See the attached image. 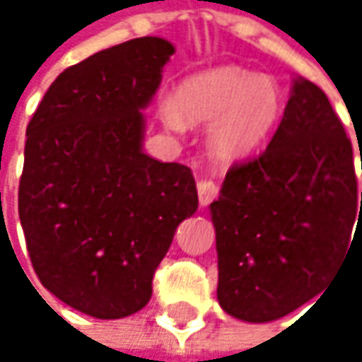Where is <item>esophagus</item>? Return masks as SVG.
Instances as JSON below:
<instances>
[{"label": "esophagus", "instance_id": "obj_1", "mask_svg": "<svg viewBox=\"0 0 362 362\" xmlns=\"http://www.w3.org/2000/svg\"><path fill=\"white\" fill-rule=\"evenodd\" d=\"M197 193H199V203H201V205H209L211 201L217 197L219 189H217V185H215V181H211V179H199Z\"/></svg>", "mask_w": 362, "mask_h": 362}]
</instances>
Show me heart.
<instances>
[{
	"mask_svg": "<svg viewBox=\"0 0 362 362\" xmlns=\"http://www.w3.org/2000/svg\"><path fill=\"white\" fill-rule=\"evenodd\" d=\"M281 95L267 75L245 69H217L191 77L167 97L159 113L173 131L189 123L211 121L207 141L221 159H237L255 151L279 119Z\"/></svg>",
	"mask_w": 362,
	"mask_h": 362,
	"instance_id": "heart-1",
	"label": "heart"
}]
</instances>
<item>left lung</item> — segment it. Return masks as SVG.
Listing matches in <instances>:
<instances>
[{"instance_id": "1", "label": "left lung", "mask_w": 362, "mask_h": 362, "mask_svg": "<svg viewBox=\"0 0 362 362\" xmlns=\"http://www.w3.org/2000/svg\"><path fill=\"white\" fill-rule=\"evenodd\" d=\"M361 217L351 139L325 91L299 77L265 151L233 165L211 203L223 311L269 322L317 297Z\"/></svg>"}]
</instances>
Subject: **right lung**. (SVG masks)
<instances>
[{
    "mask_svg": "<svg viewBox=\"0 0 362 362\" xmlns=\"http://www.w3.org/2000/svg\"><path fill=\"white\" fill-rule=\"evenodd\" d=\"M175 47L137 37L67 67L28 125L19 221L41 285L95 319L143 309L177 225L197 211L187 165L143 153Z\"/></svg>",
    "mask_w": 362,
    "mask_h": 362,
    "instance_id": "1",
    "label": "right lung"
}]
</instances>
